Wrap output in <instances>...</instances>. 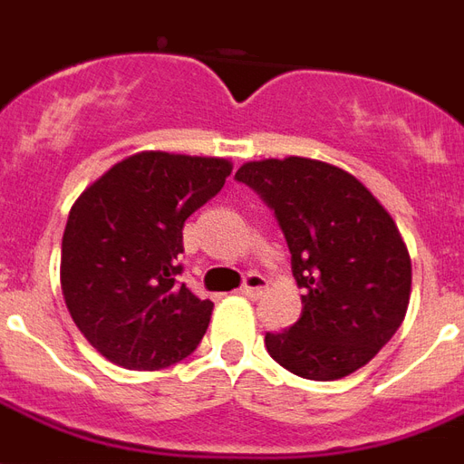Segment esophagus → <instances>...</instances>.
Here are the masks:
<instances>
[{
	"instance_id": "obj_1",
	"label": "esophagus",
	"mask_w": 464,
	"mask_h": 464,
	"mask_svg": "<svg viewBox=\"0 0 464 464\" xmlns=\"http://www.w3.org/2000/svg\"><path fill=\"white\" fill-rule=\"evenodd\" d=\"M266 285H269V281L261 276V274H254L252 271V274H246L245 276V284H242L239 291H242L246 298H259V295L266 291Z\"/></svg>"
}]
</instances>
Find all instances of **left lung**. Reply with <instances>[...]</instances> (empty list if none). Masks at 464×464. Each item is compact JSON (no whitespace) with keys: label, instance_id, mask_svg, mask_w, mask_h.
I'll list each match as a JSON object with an SVG mask.
<instances>
[{"label":"left lung","instance_id":"left-lung-1","mask_svg":"<svg viewBox=\"0 0 464 464\" xmlns=\"http://www.w3.org/2000/svg\"><path fill=\"white\" fill-rule=\"evenodd\" d=\"M269 205L303 288V313L264 343L303 379L333 382L364 367L403 323L411 256L392 215L347 170L288 156L235 173Z\"/></svg>","mask_w":464,"mask_h":464}]
</instances>
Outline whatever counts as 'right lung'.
Instances as JSON below:
<instances>
[{
  "label": "right lung",
  "mask_w": 464,
  "mask_h": 464,
  "mask_svg": "<svg viewBox=\"0 0 464 464\" xmlns=\"http://www.w3.org/2000/svg\"><path fill=\"white\" fill-rule=\"evenodd\" d=\"M227 159L141 151L80 195L63 232L61 285L75 325L124 369H163L200 344L212 301L183 274V225L222 190Z\"/></svg>",
  "instance_id": "obj_1"
}]
</instances>
